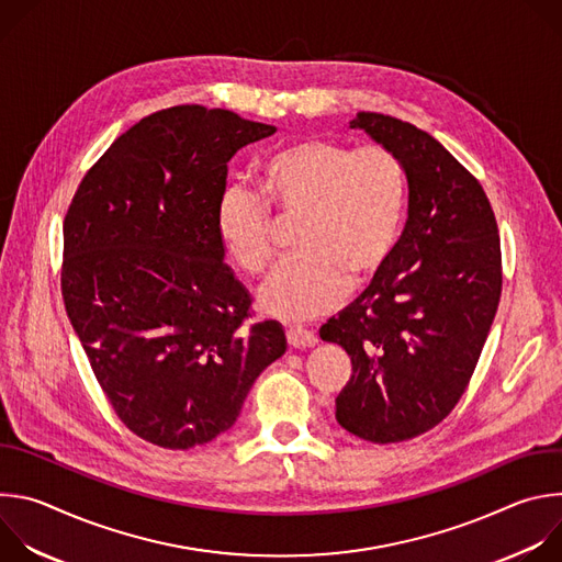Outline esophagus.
Returning a JSON list of instances; mask_svg holds the SVG:
<instances>
[{
  "label": "esophagus",
  "instance_id": "esophagus-1",
  "mask_svg": "<svg viewBox=\"0 0 562 562\" xmlns=\"http://www.w3.org/2000/svg\"><path fill=\"white\" fill-rule=\"evenodd\" d=\"M286 340L291 347L295 349H304V347H315L317 345V336L304 327H291L286 329Z\"/></svg>",
  "mask_w": 562,
  "mask_h": 562
}]
</instances>
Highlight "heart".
Returning <instances> with one entry per match:
<instances>
[{
  "label": "heart",
  "instance_id": "heart-1",
  "mask_svg": "<svg viewBox=\"0 0 562 562\" xmlns=\"http://www.w3.org/2000/svg\"><path fill=\"white\" fill-rule=\"evenodd\" d=\"M262 190L231 184L215 209L228 258L260 276L276 247L271 203L295 228L297 256L280 262L258 289V304L280 319H308L340 304L351 289L389 265L407 213V169L382 144L347 146L306 137L276 150L262 167Z\"/></svg>",
  "mask_w": 562,
  "mask_h": 562
}]
</instances>
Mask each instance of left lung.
Returning <instances> with one entry per match:
<instances>
[{"mask_svg":"<svg viewBox=\"0 0 562 562\" xmlns=\"http://www.w3.org/2000/svg\"><path fill=\"white\" fill-rule=\"evenodd\" d=\"M407 169L409 217L384 271L319 338L351 356L336 418L386 445L442 423L462 397L503 291L501 235L480 182L429 133L382 113H358Z\"/></svg>","mask_w":562,"mask_h":562,"instance_id":"left-lung-1","label":"left lung"}]
</instances>
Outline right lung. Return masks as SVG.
I'll return each instance as SVG.
<instances>
[{
  "instance_id": "1",
  "label": "right lung",
  "mask_w": 562,
  "mask_h": 562,
  "mask_svg": "<svg viewBox=\"0 0 562 562\" xmlns=\"http://www.w3.org/2000/svg\"><path fill=\"white\" fill-rule=\"evenodd\" d=\"M276 126L182 104L122 133L64 217L61 297L117 418L191 449L233 427L256 378L286 351L276 319L222 262L215 209L228 159Z\"/></svg>"
}]
</instances>
